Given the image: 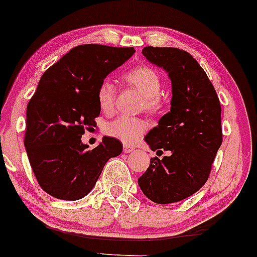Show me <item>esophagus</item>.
<instances>
[{"label": "esophagus", "mask_w": 257, "mask_h": 257, "mask_svg": "<svg viewBox=\"0 0 257 257\" xmlns=\"http://www.w3.org/2000/svg\"><path fill=\"white\" fill-rule=\"evenodd\" d=\"M123 151L125 152V154H129V152L134 151V148H132V146H128V145H124L123 146Z\"/></svg>", "instance_id": "1"}]
</instances>
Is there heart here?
I'll list each match as a JSON object with an SVG mask.
<instances>
[{
	"label": "heart",
	"instance_id": "1",
	"mask_svg": "<svg viewBox=\"0 0 257 257\" xmlns=\"http://www.w3.org/2000/svg\"><path fill=\"white\" fill-rule=\"evenodd\" d=\"M123 80L133 86L144 96V107L149 113H159L165 106L161 96L162 80L159 73L149 66H138L123 74ZM115 90L109 80L101 81L97 87L96 100L100 109L105 113H112L114 107ZM148 131V123L140 118L118 117L106 125L105 132L108 137L120 140L124 144L137 143Z\"/></svg>",
	"mask_w": 257,
	"mask_h": 257
}]
</instances>
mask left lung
<instances>
[{
    "mask_svg": "<svg viewBox=\"0 0 257 257\" xmlns=\"http://www.w3.org/2000/svg\"><path fill=\"white\" fill-rule=\"evenodd\" d=\"M143 55L172 81L171 111L145 138L152 151L170 155L152 157L138 183L151 201L173 204L207 182L222 144L221 103L205 70L187 51L148 46Z\"/></svg>",
    "mask_w": 257,
    "mask_h": 257,
    "instance_id": "obj_1",
    "label": "left lung"
}]
</instances>
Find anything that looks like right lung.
Wrapping results in <instances>:
<instances>
[{
  "instance_id": "right-lung-1",
  "label": "right lung",
  "mask_w": 257,
  "mask_h": 257,
  "mask_svg": "<svg viewBox=\"0 0 257 257\" xmlns=\"http://www.w3.org/2000/svg\"><path fill=\"white\" fill-rule=\"evenodd\" d=\"M133 47L79 45L42 74L27 107L24 146L42 190L74 201L91 191L106 162L123 146L103 137L95 149L81 135L100 114L97 87L134 55Z\"/></svg>"
}]
</instances>
